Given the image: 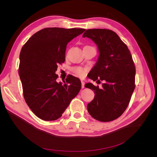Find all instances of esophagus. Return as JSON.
Returning <instances> with one entry per match:
<instances>
[{"mask_svg":"<svg viewBox=\"0 0 157 157\" xmlns=\"http://www.w3.org/2000/svg\"><path fill=\"white\" fill-rule=\"evenodd\" d=\"M81 84H82V88H84V81H81Z\"/></svg>","mask_w":157,"mask_h":157,"instance_id":"esophagus-1","label":"esophagus"}]
</instances>
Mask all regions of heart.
I'll return each mask as SVG.
<instances>
[{
  "mask_svg": "<svg viewBox=\"0 0 157 157\" xmlns=\"http://www.w3.org/2000/svg\"><path fill=\"white\" fill-rule=\"evenodd\" d=\"M73 73H75L76 75L79 76V77H83L86 73V69H83L80 67H75L72 69Z\"/></svg>",
  "mask_w": 157,
  "mask_h": 157,
  "instance_id": "heart-1",
  "label": "heart"
}]
</instances>
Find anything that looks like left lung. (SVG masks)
<instances>
[{
    "mask_svg": "<svg viewBox=\"0 0 157 157\" xmlns=\"http://www.w3.org/2000/svg\"><path fill=\"white\" fill-rule=\"evenodd\" d=\"M83 37L98 47V60L88 74L94 81L104 80L102 88L92 83L84 85L94 90L87 105L89 114L101 122L117 119L125 111L135 89L136 67L130 51L115 32L106 29H88Z\"/></svg>",
    "mask_w": 157,
    "mask_h": 157,
    "instance_id": "left-lung-1",
    "label": "left lung"
}]
</instances>
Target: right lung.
Wrapping results in <instances>:
<instances>
[{
  "label": "right lung",
  "instance_id": "1",
  "mask_svg": "<svg viewBox=\"0 0 157 157\" xmlns=\"http://www.w3.org/2000/svg\"><path fill=\"white\" fill-rule=\"evenodd\" d=\"M84 29L44 28L35 33L23 46L19 75L23 97L35 115L42 120L58 119L81 88L78 78L67 75L57 82L58 65L64 63L68 42Z\"/></svg>",
  "mask_w": 157,
  "mask_h": 157
}]
</instances>
